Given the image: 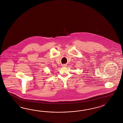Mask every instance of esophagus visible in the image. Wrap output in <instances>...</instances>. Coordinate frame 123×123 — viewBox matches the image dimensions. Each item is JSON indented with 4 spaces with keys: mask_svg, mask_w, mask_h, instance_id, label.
<instances>
[{
    "mask_svg": "<svg viewBox=\"0 0 123 123\" xmlns=\"http://www.w3.org/2000/svg\"><path fill=\"white\" fill-rule=\"evenodd\" d=\"M66 66H67V65H66V64H63V65H62V66H63V67H66Z\"/></svg>",
    "mask_w": 123,
    "mask_h": 123,
    "instance_id": "1",
    "label": "esophagus"
}]
</instances>
